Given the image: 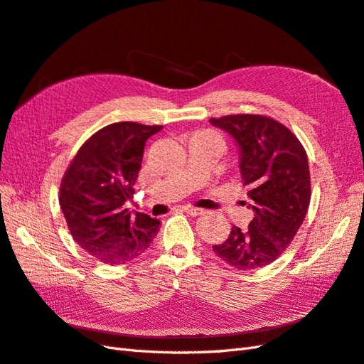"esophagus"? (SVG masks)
<instances>
[{
  "mask_svg": "<svg viewBox=\"0 0 364 364\" xmlns=\"http://www.w3.org/2000/svg\"><path fill=\"white\" fill-rule=\"evenodd\" d=\"M183 210H184L186 213H189V215H193V217H198V215H201V213H204L203 209H200V208H192V206H183Z\"/></svg>",
  "mask_w": 364,
  "mask_h": 364,
  "instance_id": "34e87169",
  "label": "esophagus"
}]
</instances>
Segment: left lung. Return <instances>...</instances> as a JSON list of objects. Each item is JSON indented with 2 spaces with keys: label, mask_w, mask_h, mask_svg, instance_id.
I'll return each instance as SVG.
<instances>
[{
  "label": "left lung",
  "mask_w": 364,
  "mask_h": 364,
  "mask_svg": "<svg viewBox=\"0 0 364 364\" xmlns=\"http://www.w3.org/2000/svg\"><path fill=\"white\" fill-rule=\"evenodd\" d=\"M238 147V167L254 218L247 230L234 226L226 241L212 246L238 271L271 264L291 245L311 201L307 155L298 138L278 121L262 115L210 118Z\"/></svg>",
  "instance_id": "1"
}]
</instances>
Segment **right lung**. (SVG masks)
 Segmentation results:
<instances>
[{
	"instance_id": "add662e5",
	"label": "right lung",
	"mask_w": 364,
	"mask_h": 364,
	"mask_svg": "<svg viewBox=\"0 0 364 364\" xmlns=\"http://www.w3.org/2000/svg\"><path fill=\"white\" fill-rule=\"evenodd\" d=\"M163 126L124 121L102 127L81 146L60 188V206L77 243L106 264H126L151 246L160 221L132 213L134 184L147 138Z\"/></svg>"
}]
</instances>
